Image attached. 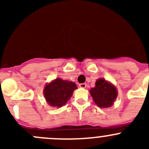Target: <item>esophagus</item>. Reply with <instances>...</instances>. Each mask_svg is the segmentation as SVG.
Returning <instances> with one entry per match:
<instances>
[{
    "mask_svg": "<svg viewBox=\"0 0 149 149\" xmlns=\"http://www.w3.org/2000/svg\"><path fill=\"white\" fill-rule=\"evenodd\" d=\"M79 86H80L81 88H86V84L85 83L80 84H79Z\"/></svg>",
    "mask_w": 149,
    "mask_h": 149,
    "instance_id": "obj_1",
    "label": "esophagus"
}]
</instances>
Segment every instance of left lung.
I'll return each instance as SVG.
<instances>
[{
	"label": "left lung",
	"mask_w": 149,
	"mask_h": 149,
	"mask_svg": "<svg viewBox=\"0 0 149 149\" xmlns=\"http://www.w3.org/2000/svg\"><path fill=\"white\" fill-rule=\"evenodd\" d=\"M95 85L89 91L95 104L104 108L112 106L118 96L116 88L102 79L97 80Z\"/></svg>",
	"instance_id": "1"
}]
</instances>
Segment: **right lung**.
Listing matches in <instances>:
<instances>
[{"label": "right lung", "instance_id": "obj_1", "mask_svg": "<svg viewBox=\"0 0 149 149\" xmlns=\"http://www.w3.org/2000/svg\"><path fill=\"white\" fill-rule=\"evenodd\" d=\"M76 88V84L73 82L56 79L45 86L44 95L49 105L61 107L71 97Z\"/></svg>", "mask_w": 149, "mask_h": 149}]
</instances>
